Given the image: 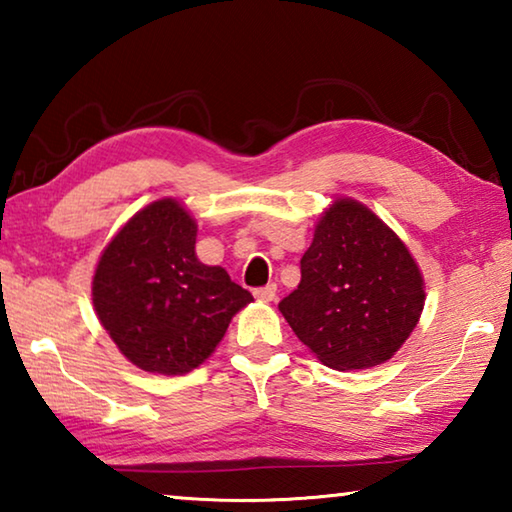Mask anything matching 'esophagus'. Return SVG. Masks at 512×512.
I'll use <instances>...</instances> for the list:
<instances>
[{
	"instance_id": "esophagus-1",
	"label": "esophagus",
	"mask_w": 512,
	"mask_h": 512,
	"mask_svg": "<svg viewBox=\"0 0 512 512\" xmlns=\"http://www.w3.org/2000/svg\"><path fill=\"white\" fill-rule=\"evenodd\" d=\"M275 293H277V284H266L262 289H255V298L262 302H271L275 300Z\"/></svg>"
}]
</instances>
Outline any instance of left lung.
I'll return each mask as SVG.
<instances>
[{
  "label": "left lung",
  "instance_id": "1",
  "mask_svg": "<svg viewBox=\"0 0 512 512\" xmlns=\"http://www.w3.org/2000/svg\"><path fill=\"white\" fill-rule=\"evenodd\" d=\"M282 316L320 363L379 366L402 348L424 307V280L404 241L366 205L339 198L320 216Z\"/></svg>",
  "mask_w": 512,
  "mask_h": 512
}]
</instances>
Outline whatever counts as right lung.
<instances>
[{
    "label": "right lung",
    "mask_w": 512,
    "mask_h": 512,
    "mask_svg": "<svg viewBox=\"0 0 512 512\" xmlns=\"http://www.w3.org/2000/svg\"><path fill=\"white\" fill-rule=\"evenodd\" d=\"M196 221L173 198L146 205L103 250L92 302L137 368L185 375L210 357L253 296L196 257Z\"/></svg>",
    "instance_id": "1"
}]
</instances>
